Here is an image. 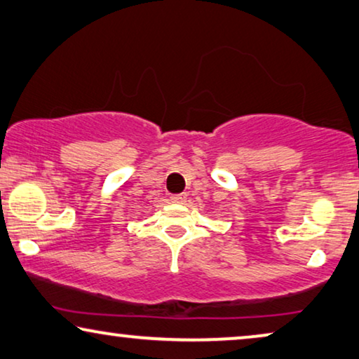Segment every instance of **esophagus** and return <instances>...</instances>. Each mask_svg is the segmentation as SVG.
Returning a JSON list of instances; mask_svg holds the SVG:
<instances>
[{
    "instance_id": "1",
    "label": "esophagus",
    "mask_w": 359,
    "mask_h": 359,
    "mask_svg": "<svg viewBox=\"0 0 359 359\" xmlns=\"http://www.w3.org/2000/svg\"><path fill=\"white\" fill-rule=\"evenodd\" d=\"M170 201H172V203H185L187 201V195H184V194L172 195V196H170Z\"/></svg>"
}]
</instances>
